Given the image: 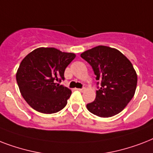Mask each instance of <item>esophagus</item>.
Here are the masks:
<instances>
[{
	"instance_id": "esophagus-1",
	"label": "esophagus",
	"mask_w": 153,
	"mask_h": 153,
	"mask_svg": "<svg viewBox=\"0 0 153 153\" xmlns=\"http://www.w3.org/2000/svg\"><path fill=\"white\" fill-rule=\"evenodd\" d=\"M77 90H78V91H81V92H83L85 89H84V88H82V89H77Z\"/></svg>"
}]
</instances>
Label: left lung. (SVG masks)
Returning <instances> with one entry per match:
<instances>
[{"label": "left lung", "mask_w": 153, "mask_h": 153, "mask_svg": "<svg viewBox=\"0 0 153 153\" xmlns=\"http://www.w3.org/2000/svg\"><path fill=\"white\" fill-rule=\"evenodd\" d=\"M81 57L91 64L101 82L95 100L86 105L87 109L100 117L119 114L135 94L137 74L133 64L117 49L102 45L84 51Z\"/></svg>", "instance_id": "obj_1"}]
</instances>
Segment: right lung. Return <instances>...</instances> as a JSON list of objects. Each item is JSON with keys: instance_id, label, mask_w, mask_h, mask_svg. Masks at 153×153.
<instances>
[{"instance_id": "1", "label": "right lung", "mask_w": 153, "mask_h": 153, "mask_svg": "<svg viewBox=\"0 0 153 153\" xmlns=\"http://www.w3.org/2000/svg\"><path fill=\"white\" fill-rule=\"evenodd\" d=\"M75 56L55 48H39L23 59L16 78L21 95L32 109L50 114L66 106L71 91L56 82L64 79L65 69Z\"/></svg>"}]
</instances>
